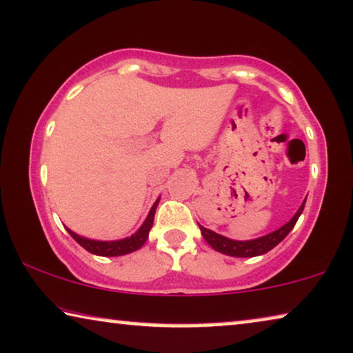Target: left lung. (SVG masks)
Wrapping results in <instances>:
<instances>
[{"label": "left lung", "mask_w": 353, "mask_h": 353, "mask_svg": "<svg viewBox=\"0 0 353 353\" xmlns=\"http://www.w3.org/2000/svg\"><path fill=\"white\" fill-rule=\"evenodd\" d=\"M304 205H305V201L303 202V205L299 207V210L296 212L294 216L291 218L287 224H283L282 228L277 229V231L270 232V234H268V236H263L259 239L243 240V242L242 240H232V239H228L224 236H219V234L201 226V224H199V228H201V232H202L203 239L207 240V243L219 253L228 254V256H234V258L259 256V254L268 253L274 247H277V245L288 236L291 229L294 228L296 221H298V218L301 216V213H303Z\"/></svg>", "instance_id": "8db88e82"}]
</instances>
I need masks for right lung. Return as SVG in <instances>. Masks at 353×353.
I'll return each instance as SVG.
<instances>
[{"instance_id": "obj_1", "label": "right lung", "mask_w": 353, "mask_h": 353, "mask_svg": "<svg viewBox=\"0 0 353 353\" xmlns=\"http://www.w3.org/2000/svg\"><path fill=\"white\" fill-rule=\"evenodd\" d=\"M159 203V199L154 202V205L151 207L150 213L145 219V223L141 224V228L137 231L134 236L122 239V240H110V242H103V240H92V239H85L81 237L78 234H74L73 231H70L66 228V231L70 232V236L73 237L76 242H78L81 247L88 250L89 253L97 254V256H122V254L132 253L135 250L141 248L145 242L148 240V234H150L152 223H154V213H156V207Z\"/></svg>"}]
</instances>
